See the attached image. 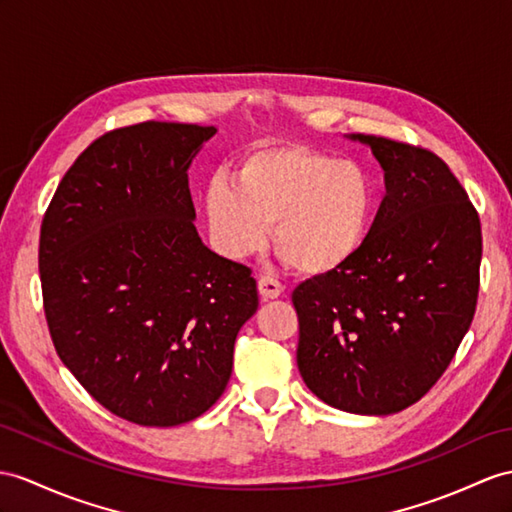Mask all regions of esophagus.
<instances>
[{"label": "esophagus", "instance_id": "1", "mask_svg": "<svg viewBox=\"0 0 512 512\" xmlns=\"http://www.w3.org/2000/svg\"><path fill=\"white\" fill-rule=\"evenodd\" d=\"M258 291L263 299H276L284 293V284L271 276H260L258 278Z\"/></svg>", "mask_w": 512, "mask_h": 512}]
</instances>
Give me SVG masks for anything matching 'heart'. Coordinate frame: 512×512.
<instances>
[{
    "instance_id": "b5f03b06",
    "label": "heart",
    "mask_w": 512,
    "mask_h": 512,
    "mask_svg": "<svg viewBox=\"0 0 512 512\" xmlns=\"http://www.w3.org/2000/svg\"><path fill=\"white\" fill-rule=\"evenodd\" d=\"M378 213V186L365 165L304 143H271L245 154L234 182L204 189L213 247L241 260L267 243L299 273L328 276L365 247Z\"/></svg>"
}]
</instances>
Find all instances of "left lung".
I'll return each instance as SVG.
<instances>
[{"label":"left lung","instance_id":"8db88e82","mask_svg":"<svg viewBox=\"0 0 512 512\" xmlns=\"http://www.w3.org/2000/svg\"><path fill=\"white\" fill-rule=\"evenodd\" d=\"M352 139L378 158L386 195L352 263L295 286L297 367L326 404L391 415L432 389L471 326L482 230L467 191L430 149Z\"/></svg>","mask_w":512,"mask_h":512}]
</instances>
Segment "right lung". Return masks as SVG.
I'll use <instances>...</instances> for the list:
<instances>
[{
	"label": "right lung",
	"mask_w": 512,
	"mask_h": 512,
	"mask_svg": "<svg viewBox=\"0 0 512 512\" xmlns=\"http://www.w3.org/2000/svg\"><path fill=\"white\" fill-rule=\"evenodd\" d=\"M215 132L169 121L106 132L69 167L41 223L56 352L99 404L139 426L204 415L258 308L252 269L210 252L193 226L186 171Z\"/></svg>",
	"instance_id": "obj_1"
}]
</instances>
